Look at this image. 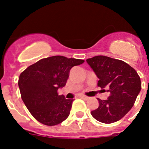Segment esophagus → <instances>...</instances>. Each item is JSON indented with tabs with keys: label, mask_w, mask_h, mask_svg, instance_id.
<instances>
[{
	"label": "esophagus",
	"mask_w": 149,
	"mask_h": 149,
	"mask_svg": "<svg viewBox=\"0 0 149 149\" xmlns=\"http://www.w3.org/2000/svg\"><path fill=\"white\" fill-rule=\"evenodd\" d=\"M81 98H84V99H85V100L89 99V97H87V96H86V95H81Z\"/></svg>",
	"instance_id": "1"
}]
</instances>
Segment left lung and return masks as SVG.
Returning a JSON list of instances; mask_svg holds the SVG:
<instances>
[{"mask_svg": "<svg viewBox=\"0 0 149 149\" xmlns=\"http://www.w3.org/2000/svg\"><path fill=\"white\" fill-rule=\"evenodd\" d=\"M86 62L99 79L98 86L110 93L107 99L98 98L99 106L91 114L102 123L120 120L132 108L141 90L137 72L125 62L106 56H94Z\"/></svg>", "mask_w": 149, "mask_h": 149, "instance_id": "1", "label": "left lung"}]
</instances>
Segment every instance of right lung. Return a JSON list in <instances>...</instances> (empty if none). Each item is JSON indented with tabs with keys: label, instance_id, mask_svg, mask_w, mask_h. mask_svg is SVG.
<instances>
[{
	"label": "right lung",
	"instance_id": "obj_1",
	"mask_svg": "<svg viewBox=\"0 0 149 149\" xmlns=\"http://www.w3.org/2000/svg\"><path fill=\"white\" fill-rule=\"evenodd\" d=\"M84 60L53 56L27 67L18 78L24 103L38 122L48 126L61 123L70 113L73 99L59 95L57 90L66 84L70 69Z\"/></svg>",
	"mask_w": 149,
	"mask_h": 149
}]
</instances>
